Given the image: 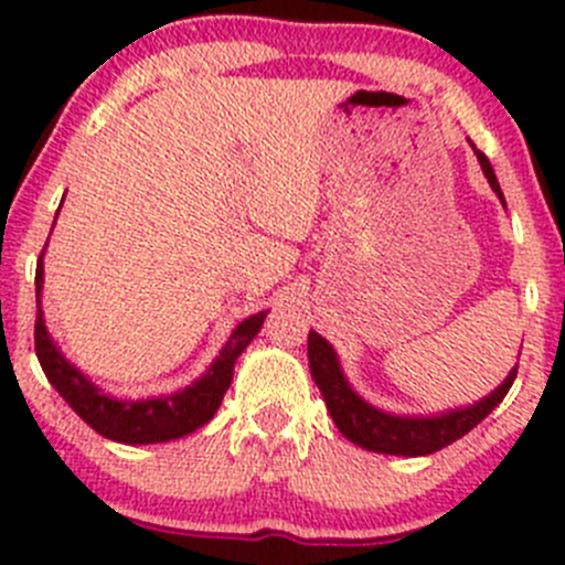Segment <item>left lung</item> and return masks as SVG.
<instances>
[{
  "mask_svg": "<svg viewBox=\"0 0 565 565\" xmlns=\"http://www.w3.org/2000/svg\"><path fill=\"white\" fill-rule=\"evenodd\" d=\"M472 150H476V147H472ZM476 156L478 161H481V169L483 174H487L489 185H492L494 193L503 199L498 177L492 172V163L487 161V156H483L481 150H476ZM309 369L311 377H315V383L319 385V391H322L330 418L339 426L341 435L350 443H355V446L366 448V451L393 454V457H426V454H435L440 451V448L457 443L459 437H465L472 426L481 424V420L503 402V396L509 393L511 385H514L516 377L514 366L500 388H494L487 398L470 404V407L448 409V413L429 415V418H402V415H391L372 407V404L363 402V398L350 388L333 347H330L322 335L315 333V330L309 333Z\"/></svg>",
  "mask_w": 565,
  "mask_h": 565,
  "instance_id": "left-lung-1",
  "label": "left lung"
}]
</instances>
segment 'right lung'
I'll list each match as a JSON object with an SVG mask.
<instances>
[{"label":"right lung","mask_w":565,"mask_h":565,"mask_svg":"<svg viewBox=\"0 0 565 565\" xmlns=\"http://www.w3.org/2000/svg\"><path fill=\"white\" fill-rule=\"evenodd\" d=\"M35 287L40 298V289H43V256H40L35 273ZM265 317L267 311H259V315L243 319L232 330L230 341H226L221 355L213 361V366L196 383L177 393H169V396L141 398V402H122V398L108 396V393L95 388L76 366H71L65 355L56 350L54 341H51L49 330H45L40 300L35 319V352L49 383L76 409L78 418L93 426L98 435L114 443H125V446L169 443L177 440V437L191 435V431H196L199 426H204L213 418L221 398H224L232 383L237 355L254 341Z\"/></svg>","instance_id":"add662e5"}]
</instances>
